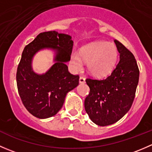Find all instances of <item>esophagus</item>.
<instances>
[{"mask_svg":"<svg viewBox=\"0 0 152 152\" xmlns=\"http://www.w3.org/2000/svg\"><path fill=\"white\" fill-rule=\"evenodd\" d=\"M79 83L80 84L85 83V79L83 77V76H80V77H79Z\"/></svg>","mask_w":152,"mask_h":152,"instance_id":"esophagus-1","label":"esophagus"}]
</instances>
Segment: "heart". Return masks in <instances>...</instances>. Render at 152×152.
I'll list each match as a JSON object with an SVG mask.
<instances>
[{
    "instance_id": "b5f03b06",
    "label": "heart",
    "mask_w": 152,
    "mask_h": 152,
    "mask_svg": "<svg viewBox=\"0 0 152 152\" xmlns=\"http://www.w3.org/2000/svg\"><path fill=\"white\" fill-rule=\"evenodd\" d=\"M118 51L115 45L105 41H99L82 47L80 55L76 52L70 54V66L75 71L83 67V61L87 62L88 71L96 77L102 78L112 73L117 62Z\"/></svg>"
}]
</instances>
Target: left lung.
<instances>
[{
	"label": "left lung",
	"mask_w": 152,
	"mask_h": 152,
	"mask_svg": "<svg viewBox=\"0 0 152 152\" xmlns=\"http://www.w3.org/2000/svg\"><path fill=\"white\" fill-rule=\"evenodd\" d=\"M120 61L107 79H87L90 93L85 108L90 120L104 126L118 121L132 105L139 81V69L134 55L115 39Z\"/></svg>",
	"instance_id": "8db88e82"
}]
</instances>
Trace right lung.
<instances>
[{
  "label": "right lung",
  "instance_id": "add662e5",
  "mask_svg": "<svg viewBox=\"0 0 152 152\" xmlns=\"http://www.w3.org/2000/svg\"><path fill=\"white\" fill-rule=\"evenodd\" d=\"M73 45L70 35L50 31L38 34L24 48L17 70V85L24 107L35 117L45 119L55 115L67 93L79 85V76L71 74L66 65ZM43 49L55 52V64L45 74L38 75L32 69V59Z\"/></svg>",
  "mask_w": 152,
  "mask_h": 152
}]
</instances>
